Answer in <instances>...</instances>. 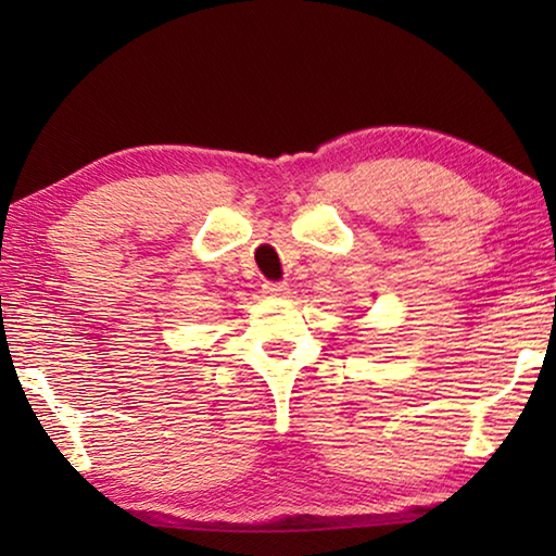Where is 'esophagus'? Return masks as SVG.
<instances>
[{
    "label": "esophagus",
    "mask_w": 556,
    "mask_h": 556,
    "mask_svg": "<svg viewBox=\"0 0 556 556\" xmlns=\"http://www.w3.org/2000/svg\"><path fill=\"white\" fill-rule=\"evenodd\" d=\"M262 291H265L267 296H285L289 287L287 281H265V285H262Z\"/></svg>",
    "instance_id": "1"
}]
</instances>
